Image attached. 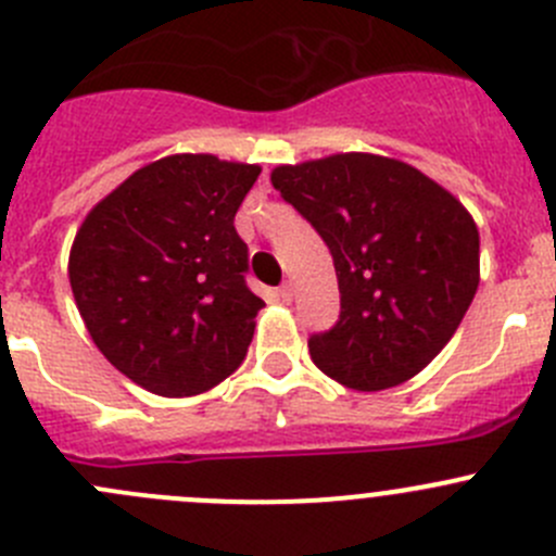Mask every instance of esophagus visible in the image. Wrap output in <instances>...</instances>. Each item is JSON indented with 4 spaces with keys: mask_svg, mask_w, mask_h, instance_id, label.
<instances>
[{
    "mask_svg": "<svg viewBox=\"0 0 556 556\" xmlns=\"http://www.w3.org/2000/svg\"><path fill=\"white\" fill-rule=\"evenodd\" d=\"M279 299H282L285 304H290V301H293V282L279 285Z\"/></svg>",
    "mask_w": 556,
    "mask_h": 556,
    "instance_id": "obj_1",
    "label": "esophagus"
}]
</instances>
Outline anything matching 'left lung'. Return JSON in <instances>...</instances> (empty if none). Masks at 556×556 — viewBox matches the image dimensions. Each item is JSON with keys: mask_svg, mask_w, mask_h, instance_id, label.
<instances>
[{"mask_svg": "<svg viewBox=\"0 0 556 556\" xmlns=\"http://www.w3.org/2000/svg\"><path fill=\"white\" fill-rule=\"evenodd\" d=\"M271 185L337 268L339 320L309 337L317 369L355 391H382L432 364L476 299L481 239L470 212L418 168L380 154L279 165Z\"/></svg>", "mask_w": 556, "mask_h": 556, "instance_id": "8db88e82", "label": "left lung"}]
</instances>
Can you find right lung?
Here are the masks:
<instances>
[{"label":"right lung","mask_w":556,"mask_h":556,"mask_svg":"<svg viewBox=\"0 0 556 556\" xmlns=\"http://www.w3.org/2000/svg\"><path fill=\"white\" fill-rule=\"evenodd\" d=\"M257 165L170 154L102 198L70 250V288L89 337L157 396H195L233 375L263 299L233 217Z\"/></svg>","instance_id":"obj_1"}]
</instances>
